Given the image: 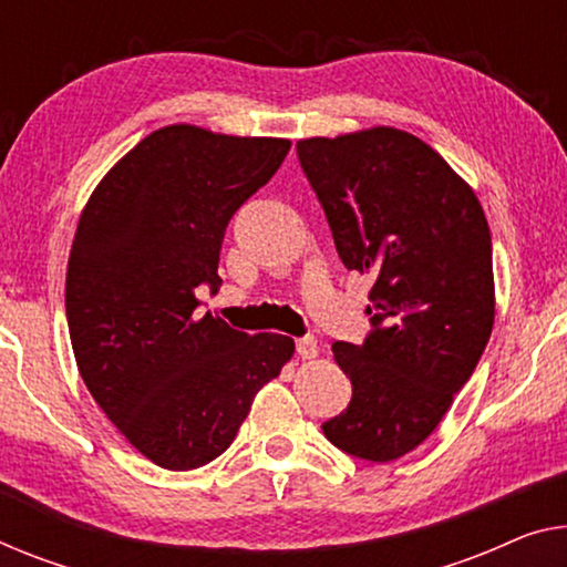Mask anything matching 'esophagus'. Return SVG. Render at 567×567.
<instances>
[{
	"mask_svg": "<svg viewBox=\"0 0 567 567\" xmlns=\"http://www.w3.org/2000/svg\"><path fill=\"white\" fill-rule=\"evenodd\" d=\"M298 353H300V359H302V361H312V359H318L320 349H318V341H316V338H312V336L300 338V341H298Z\"/></svg>",
	"mask_w": 567,
	"mask_h": 567,
	"instance_id": "1",
	"label": "esophagus"
}]
</instances>
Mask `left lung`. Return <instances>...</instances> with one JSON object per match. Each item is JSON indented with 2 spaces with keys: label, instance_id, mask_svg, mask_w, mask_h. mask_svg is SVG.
Wrapping results in <instances>:
<instances>
[{
  "label": "left lung",
  "instance_id": "obj_1",
  "mask_svg": "<svg viewBox=\"0 0 567 567\" xmlns=\"http://www.w3.org/2000/svg\"><path fill=\"white\" fill-rule=\"evenodd\" d=\"M338 257L374 277L364 343H333L351 379L328 441L374 463L441 425L494 328L492 234L471 185L410 132L371 126L298 142Z\"/></svg>",
  "mask_w": 567,
  "mask_h": 567
}]
</instances>
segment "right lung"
<instances>
[{"label": "right lung", "mask_w": 567, "mask_h": 567, "mask_svg": "<svg viewBox=\"0 0 567 567\" xmlns=\"http://www.w3.org/2000/svg\"><path fill=\"white\" fill-rule=\"evenodd\" d=\"M287 152L282 137L171 124L126 152L81 210L65 272L75 364L106 417L157 466L218 458L292 359V338L247 336L196 310L198 287L221 285L218 251L236 208Z\"/></svg>", "instance_id": "1"}]
</instances>
